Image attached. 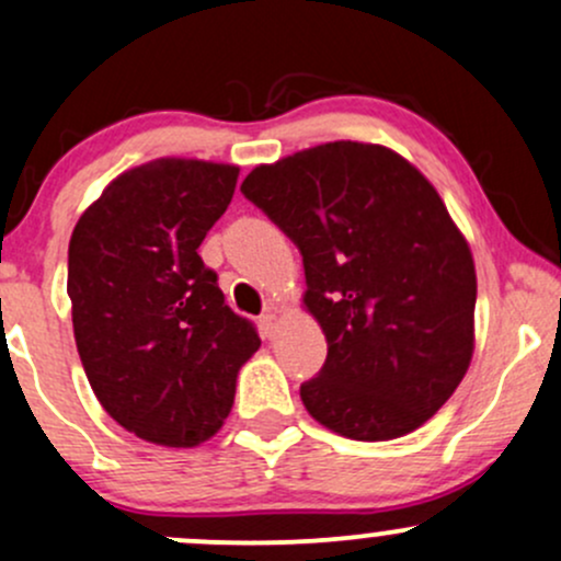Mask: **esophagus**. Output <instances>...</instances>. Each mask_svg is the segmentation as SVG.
Segmentation results:
<instances>
[{
    "mask_svg": "<svg viewBox=\"0 0 561 561\" xmlns=\"http://www.w3.org/2000/svg\"><path fill=\"white\" fill-rule=\"evenodd\" d=\"M261 325L265 330V335L274 333V328H276V309H274V306H268V309L263 311V314H261Z\"/></svg>",
    "mask_w": 561,
    "mask_h": 561,
    "instance_id": "esophagus-1",
    "label": "esophagus"
}]
</instances>
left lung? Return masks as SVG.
<instances>
[{
    "instance_id": "1",
    "label": "left lung",
    "mask_w": 561,
    "mask_h": 561,
    "mask_svg": "<svg viewBox=\"0 0 561 561\" xmlns=\"http://www.w3.org/2000/svg\"><path fill=\"white\" fill-rule=\"evenodd\" d=\"M241 193L298 247L328 339L306 411L355 440L427 422L468 370L476 311L473 257L435 187L387 147L330 141L252 169Z\"/></svg>"
}]
</instances>
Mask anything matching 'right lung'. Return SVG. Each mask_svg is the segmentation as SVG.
<instances>
[{"label": "right lung", "instance_id": "1", "mask_svg": "<svg viewBox=\"0 0 561 561\" xmlns=\"http://www.w3.org/2000/svg\"><path fill=\"white\" fill-rule=\"evenodd\" d=\"M239 169L163 158L110 182L69 239L67 293L88 381L117 424L161 446H198L231 414L257 352L198 247Z\"/></svg>", "mask_w": 561, "mask_h": 561}]
</instances>
